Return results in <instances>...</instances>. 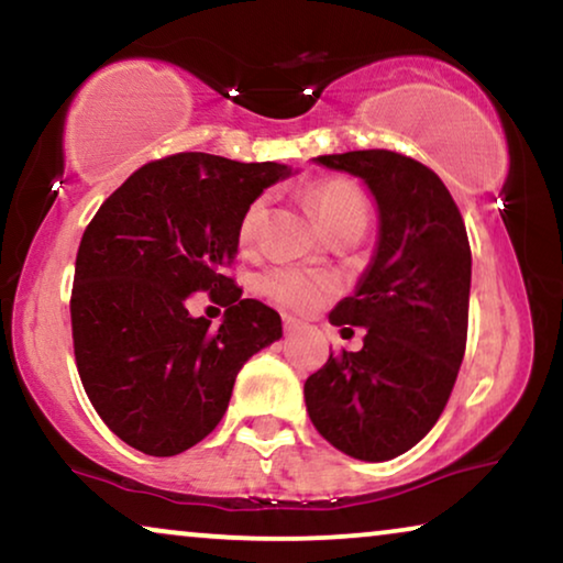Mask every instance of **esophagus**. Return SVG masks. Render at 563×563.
<instances>
[{"label":"esophagus","mask_w":563,"mask_h":563,"mask_svg":"<svg viewBox=\"0 0 563 563\" xmlns=\"http://www.w3.org/2000/svg\"><path fill=\"white\" fill-rule=\"evenodd\" d=\"M297 330H302V320L291 318V314H284V333H297Z\"/></svg>","instance_id":"34e87169"}]
</instances>
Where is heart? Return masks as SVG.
<instances>
[{"label": "heart", "instance_id": "obj_1", "mask_svg": "<svg viewBox=\"0 0 563 563\" xmlns=\"http://www.w3.org/2000/svg\"><path fill=\"white\" fill-rule=\"evenodd\" d=\"M307 202H310L314 218L320 220V225L325 233L333 238L343 230L351 228H366L368 222V202L356 184L349 179H322L314 181L307 189ZM268 214V199L256 197L249 202L241 222H238V241L241 245H253L264 228ZM330 279L318 274H305L295 272V268H272L258 279V289L266 297H272L274 302L291 310H310V307L320 305L322 297L328 295Z\"/></svg>", "mask_w": 563, "mask_h": 563}]
</instances>
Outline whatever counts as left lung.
<instances>
[{"mask_svg":"<svg viewBox=\"0 0 563 563\" xmlns=\"http://www.w3.org/2000/svg\"><path fill=\"white\" fill-rule=\"evenodd\" d=\"M358 176L379 210L372 264L333 325L366 328L364 349L305 382L318 433L361 461H389L428 435L449 402L466 351L472 249L451 191L435 172L395 151L312 158Z\"/></svg>","mask_w":563,"mask_h":563,"instance_id":"left-lung-1","label":"left lung"}]
</instances>
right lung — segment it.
<instances>
[{
	"instance_id": "right-lung-1",
	"label": "right lung",
	"mask_w": 563,
	"mask_h": 563,
	"mask_svg": "<svg viewBox=\"0 0 563 563\" xmlns=\"http://www.w3.org/2000/svg\"><path fill=\"white\" fill-rule=\"evenodd\" d=\"M289 174L274 161L176 153L137 168L84 230L74 356L120 441L148 456L191 449L222 420L245 361L282 338L279 312L243 299L225 268L245 207ZM195 290L227 307L220 329L188 314Z\"/></svg>"
}]
</instances>
